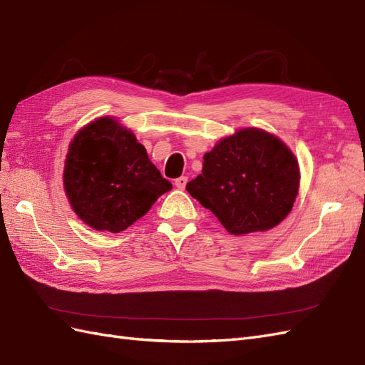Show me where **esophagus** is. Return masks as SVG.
Here are the masks:
<instances>
[{
  "label": "esophagus",
  "mask_w": 365,
  "mask_h": 365,
  "mask_svg": "<svg viewBox=\"0 0 365 365\" xmlns=\"http://www.w3.org/2000/svg\"><path fill=\"white\" fill-rule=\"evenodd\" d=\"M187 181H189V178H187V176H180V178H176V180H175L176 189L184 190V189H185V184H187Z\"/></svg>",
  "instance_id": "34e87169"
}]
</instances>
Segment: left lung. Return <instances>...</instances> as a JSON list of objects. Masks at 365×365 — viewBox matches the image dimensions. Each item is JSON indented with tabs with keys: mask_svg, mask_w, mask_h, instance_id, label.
Wrapping results in <instances>:
<instances>
[{
	"mask_svg": "<svg viewBox=\"0 0 365 365\" xmlns=\"http://www.w3.org/2000/svg\"><path fill=\"white\" fill-rule=\"evenodd\" d=\"M299 164L289 145L258 127L221 138L204 155L202 173L185 190L224 229L242 236L267 232L285 220L299 189Z\"/></svg>",
	"mask_w": 365,
	"mask_h": 365,
	"instance_id": "left-lung-1",
	"label": "left lung"
}]
</instances>
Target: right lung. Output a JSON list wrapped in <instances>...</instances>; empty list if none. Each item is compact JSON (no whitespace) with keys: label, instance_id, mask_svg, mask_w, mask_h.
<instances>
[{"label":"right lung","instance_id":"1","mask_svg":"<svg viewBox=\"0 0 365 365\" xmlns=\"http://www.w3.org/2000/svg\"><path fill=\"white\" fill-rule=\"evenodd\" d=\"M63 182L78 218L110 233L130 227L172 190L145 147L113 116L96 118L76 132L67 149Z\"/></svg>","mask_w":365,"mask_h":365}]
</instances>
